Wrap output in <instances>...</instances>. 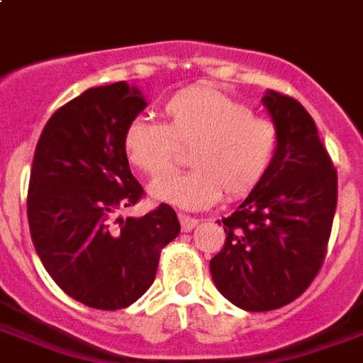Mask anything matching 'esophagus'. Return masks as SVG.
<instances>
[{
    "label": "esophagus",
    "mask_w": 363,
    "mask_h": 363,
    "mask_svg": "<svg viewBox=\"0 0 363 363\" xmlns=\"http://www.w3.org/2000/svg\"><path fill=\"white\" fill-rule=\"evenodd\" d=\"M179 220H181V228L182 232H190L194 228V226L198 225L200 220L198 218H192V217H188V215H179Z\"/></svg>",
    "instance_id": "esophagus-1"
}]
</instances>
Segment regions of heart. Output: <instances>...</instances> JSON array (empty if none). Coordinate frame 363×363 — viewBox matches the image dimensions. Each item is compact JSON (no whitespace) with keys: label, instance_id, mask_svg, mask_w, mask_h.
Returning <instances> with one entry per match:
<instances>
[{"label":"heart","instance_id":"1","mask_svg":"<svg viewBox=\"0 0 363 363\" xmlns=\"http://www.w3.org/2000/svg\"><path fill=\"white\" fill-rule=\"evenodd\" d=\"M162 116L163 125L133 118L121 135L127 162L150 179L171 173L179 148H188L192 169L156 182L150 190L156 200L182 209H206L223 194L228 201L242 200L272 165L276 125L211 85L175 91Z\"/></svg>","mask_w":363,"mask_h":363}]
</instances>
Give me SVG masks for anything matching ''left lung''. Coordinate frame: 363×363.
Returning a JSON list of instances; mask_svg holds the SVG:
<instances>
[{"instance_id":"8db88e82","label":"left lung","mask_w":363,"mask_h":363,"mask_svg":"<svg viewBox=\"0 0 363 363\" xmlns=\"http://www.w3.org/2000/svg\"><path fill=\"white\" fill-rule=\"evenodd\" d=\"M278 131L270 169L242 206L223 218L225 245L209 262L215 286L249 312L301 297L328 253L337 207V171L316 123L293 96H262Z\"/></svg>"}]
</instances>
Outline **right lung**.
<instances>
[{"instance_id": "obj_1", "label": "right lung", "mask_w": 363, "mask_h": 363, "mask_svg": "<svg viewBox=\"0 0 363 363\" xmlns=\"http://www.w3.org/2000/svg\"><path fill=\"white\" fill-rule=\"evenodd\" d=\"M146 108L129 83L93 87L47 121L28 184V225L57 286L99 311H120L146 293L162 249L179 236L173 207L120 217L145 190L131 175L121 135Z\"/></svg>"}]
</instances>
